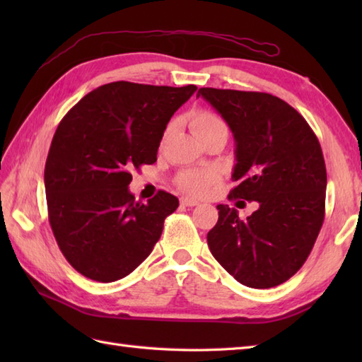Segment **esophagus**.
Segmentation results:
<instances>
[{"label": "esophagus", "instance_id": "esophagus-1", "mask_svg": "<svg viewBox=\"0 0 362 362\" xmlns=\"http://www.w3.org/2000/svg\"><path fill=\"white\" fill-rule=\"evenodd\" d=\"M180 204L183 206H194L199 204V201H196L193 197H180Z\"/></svg>", "mask_w": 362, "mask_h": 362}]
</instances>
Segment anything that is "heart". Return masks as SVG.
<instances>
[{"label": "heart", "instance_id": "1", "mask_svg": "<svg viewBox=\"0 0 362 362\" xmlns=\"http://www.w3.org/2000/svg\"><path fill=\"white\" fill-rule=\"evenodd\" d=\"M189 129L197 138L214 132L218 129H227L226 122L210 110H197L189 119ZM218 180L213 169H185L177 177V185L189 194H205Z\"/></svg>", "mask_w": 362, "mask_h": 362}]
</instances>
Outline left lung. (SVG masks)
<instances>
[{
    "instance_id": "left-lung-1",
    "label": "left lung",
    "mask_w": 362,
    "mask_h": 362,
    "mask_svg": "<svg viewBox=\"0 0 362 362\" xmlns=\"http://www.w3.org/2000/svg\"><path fill=\"white\" fill-rule=\"evenodd\" d=\"M199 96L235 136L232 179L238 185L228 199L258 205L247 219L218 205L219 219L206 243L244 286H279L303 266L324 224L327 169L320 143L302 115L276 96L209 87L199 88Z\"/></svg>"
}]
</instances>
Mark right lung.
<instances>
[{
    "instance_id": "right-lung-1",
    "label": "right lung",
    "mask_w": 362,
    "mask_h": 362,
    "mask_svg": "<svg viewBox=\"0 0 362 362\" xmlns=\"http://www.w3.org/2000/svg\"><path fill=\"white\" fill-rule=\"evenodd\" d=\"M197 90L118 81L83 96L59 122L45 165L54 238L76 271L110 283L149 257L179 199L130 194L132 171L157 161L174 112Z\"/></svg>"
}]
</instances>
